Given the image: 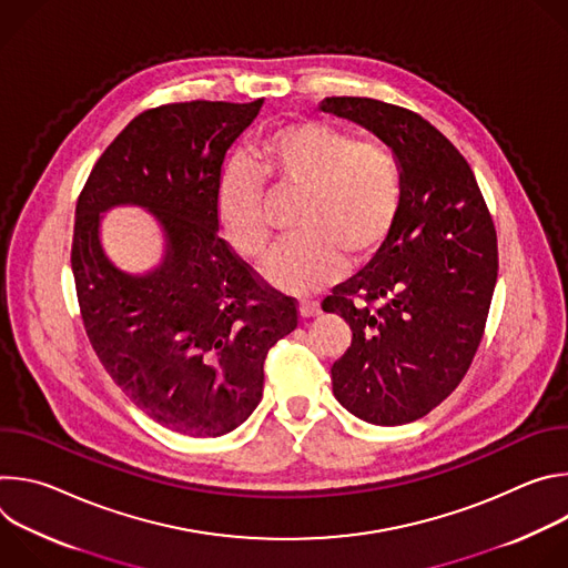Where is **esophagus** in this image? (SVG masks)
<instances>
[{"label": "esophagus", "instance_id": "34e87169", "mask_svg": "<svg viewBox=\"0 0 568 568\" xmlns=\"http://www.w3.org/2000/svg\"><path fill=\"white\" fill-rule=\"evenodd\" d=\"M298 312H301L303 318L316 316V314H321V303L314 301V298H301L298 301Z\"/></svg>", "mask_w": 568, "mask_h": 568}]
</instances>
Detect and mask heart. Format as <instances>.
Returning a JSON list of instances; mask_svg holds the SVG:
<instances>
[{
  "mask_svg": "<svg viewBox=\"0 0 568 568\" xmlns=\"http://www.w3.org/2000/svg\"><path fill=\"white\" fill-rule=\"evenodd\" d=\"M252 168L231 166L217 182L215 215L231 245L261 258L272 222L261 178L276 195H296L298 231L263 265L267 281L287 292H312L337 281L353 263L373 258L402 209L404 180L395 152L377 139L321 119H298L270 130Z\"/></svg>",
  "mask_w": 568,
  "mask_h": 568,
  "instance_id": "b5f03b06",
  "label": "heart"
}]
</instances>
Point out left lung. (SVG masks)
Masks as SVG:
<instances>
[{
    "label": "left lung",
    "instance_id": "8db88e82",
    "mask_svg": "<svg viewBox=\"0 0 568 568\" xmlns=\"http://www.w3.org/2000/svg\"><path fill=\"white\" fill-rule=\"evenodd\" d=\"M321 110L375 132L404 180L375 261L321 303L353 331L331 368L333 390L366 423H414L460 384L478 351L499 272L495 222L465 156L420 114L366 97H328Z\"/></svg>",
    "mask_w": 568,
    "mask_h": 568
}]
</instances>
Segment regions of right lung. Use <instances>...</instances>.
<instances>
[{
  "mask_svg": "<svg viewBox=\"0 0 568 568\" xmlns=\"http://www.w3.org/2000/svg\"><path fill=\"white\" fill-rule=\"evenodd\" d=\"M252 103L184 101L136 114L105 148L75 204L71 272L85 333L116 386L154 423L215 438L263 397L270 348L298 303L270 287L217 235L215 191ZM139 203L168 229L165 265L128 277L104 258L100 213Z\"/></svg>",
  "mask_w": 568,
  "mask_h": 568,
  "instance_id": "obj_1",
  "label": "right lung"
}]
</instances>
